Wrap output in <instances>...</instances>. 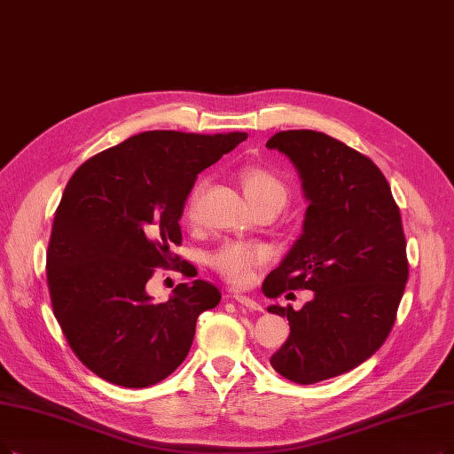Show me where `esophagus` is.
<instances>
[{
  "instance_id": "obj_1",
  "label": "esophagus",
  "mask_w": 454,
  "mask_h": 454,
  "mask_svg": "<svg viewBox=\"0 0 454 454\" xmlns=\"http://www.w3.org/2000/svg\"><path fill=\"white\" fill-rule=\"evenodd\" d=\"M232 298L237 300L240 305H244L246 309H249V311H262L264 309V307L257 300H253V298H249L246 294H234Z\"/></svg>"
}]
</instances>
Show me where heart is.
Masks as SVG:
<instances>
[{"label":"heart","instance_id":"1","mask_svg":"<svg viewBox=\"0 0 454 454\" xmlns=\"http://www.w3.org/2000/svg\"><path fill=\"white\" fill-rule=\"evenodd\" d=\"M239 183L247 197V201L255 210L266 207H283L288 199V188L283 178L271 171L270 168L259 164H246L237 171ZM207 188V180H197L190 195L186 199V217L193 220L197 214L199 199ZM270 259V251L262 244L227 240L208 253V264L220 274L225 281L232 285H246L253 279V274L259 266Z\"/></svg>","mask_w":454,"mask_h":454}]
</instances>
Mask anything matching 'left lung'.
<instances>
[{
  "mask_svg": "<svg viewBox=\"0 0 454 454\" xmlns=\"http://www.w3.org/2000/svg\"><path fill=\"white\" fill-rule=\"evenodd\" d=\"M296 166L307 207L303 232L262 283L268 298L313 290L286 317L290 335L270 365L296 384L348 372L387 339L408 281L406 239L389 183L374 161L315 130H285L266 141Z\"/></svg>",
  "mask_w": 454,
  "mask_h": 454,
  "instance_id": "1",
  "label": "left lung"
}]
</instances>
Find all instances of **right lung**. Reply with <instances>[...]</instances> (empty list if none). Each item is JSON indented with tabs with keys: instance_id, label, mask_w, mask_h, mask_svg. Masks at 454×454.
I'll return each instance as SVG.
<instances>
[{
	"instance_id": "add662e5",
	"label": "right lung",
	"mask_w": 454,
	"mask_h": 454,
	"mask_svg": "<svg viewBox=\"0 0 454 454\" xmlns=\"http://www.w3.org/2000/svg\"><path fill=\"white\" fill-rule=\"evenodd\" d=\"M247 137L246 132L132 136L70 176L46 253L50 300L82 364L122 387H149L186 359L197 317L222 294L203 279L180 283L168 301L147 294L154 268L197 271L171 247L197 175Z\"/></svg>"
}]
</instances>
